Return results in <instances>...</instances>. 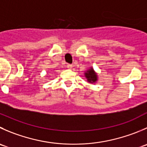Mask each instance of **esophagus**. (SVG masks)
Returning a JSON list of instances; mask_svg holds the SVG:
<instances>
[{
  "instance_id": "esophagus-1",
  "label": "esophagus",
  "mask_w": 147,
  "mask_h": 147,
  "mask_svg": "<svg viewBox=\"0 0 147 147\" xmlns=\"http://www.w3.org/2000/svg\"><path fill=\"white\" fill-rule=\"evenodd\" d=\"M67 69H71L72 68V65H67Z\"/></svg>"
}]
</instances>
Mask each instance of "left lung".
<instances>
[{
	"label": "left lung",
	"mask_w": 147,
	"mask_h": 147,
	"mask_svg": "<svg viewBox=\"0 0 147 147\" xmlns=\"http://www.w3.org/2000/svg\"><path fill=\"white\" fill-rule=\"evenodd\" d=\"M84 75H85V78L87 79V81H88L89 83L95 84L96 83L97 81L98 80V73L94 70L92 67H90L89 69H88L86 71H85Z\"/></svg>",
	"instance_id": "8db88e82"
}]
</instances>
